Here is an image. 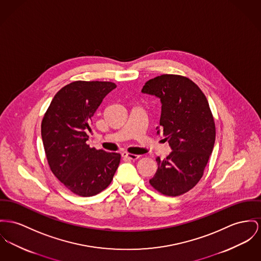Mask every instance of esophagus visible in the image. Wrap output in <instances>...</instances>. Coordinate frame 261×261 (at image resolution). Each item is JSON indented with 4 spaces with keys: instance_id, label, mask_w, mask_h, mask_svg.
Segmentation results:
<instances>
[{
    "instance_id": "34e87169",
    "label": "esophagus",
    "mask_w": 261,
    "mask_h": 261,
    "mask_svg": "<svg viewBox=\"0 0 261 261\" xmlns=\"http://www.w3.org/2000/svg\"><path fill=\"white\" fill-rule=\"evenodd\" d=\"M122 156L124 157V158H127V159H129V160H137V159H139L140 155L128 153V152H122Z\"/></svg>"
}]
</instances>
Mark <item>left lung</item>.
Returning a JSON list of instances; mask_svg holds the SVG:
<instances>
[{"label":"left lung","mask_w":261,"mask_h":261,"mask_svg":"<svg viewBox=\"0 0 261 261\" xmlns=\"http://www.w3.org/2000/svg\"><path fill=\"white\" fill-rule=\"evenodd\" d=\"M141 92L158 98L161 103L160 126L171 152L157 157L156 173L150 185L163 195L179 196L202 178L212 154L216 128L208 101L190 79L163 74L145 83Z\"/></svg>","instance_id":"left-lung-1"}]
</instances>
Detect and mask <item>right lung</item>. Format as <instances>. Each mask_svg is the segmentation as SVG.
I'll return each instance as SVG.
<instances>
[{
    "label": "right lung",
    "instance_id": "1",
    "mask_svg": "<svg viewBox=\"0 0 261 261\" xmlns=\"http://www.w3.org/2000/svg\"><path fill=\"white\" fill-rule=\"evenodd\" d=\"M112 82L76 81L54 96L41 122V138L53 173L70 191L94 196L112 182L121 154L91 148L86 141L92 118Z\"/></svg>",
    "mask_w": 261,
    "mask_h": 261
}]
</instances>
